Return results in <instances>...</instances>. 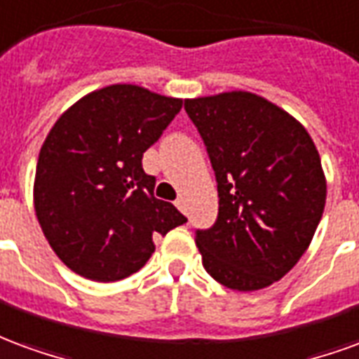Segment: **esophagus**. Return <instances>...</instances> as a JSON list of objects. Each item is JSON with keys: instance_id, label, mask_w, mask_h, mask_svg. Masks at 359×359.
<instances>
[{"instance_id": "1", "label": "esophagus", "mask_w": 359, "mask_h": 359, "mask_svg": "<svg viewBox=\"0 0 359 359\" xmlns=\"http://www.w3.org/2000/svg\"><path fill=\"white\" fill-rule=\"evenodd\" d=\"M176 206H177V208H180V210H182V212H187V205H185V198H182V197L177 198V201H176Z\"/></svg>"}]
</instances>
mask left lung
I'll return each instance as SVG.
<instances>
[{
  "label": "left lung",
  "instance_id": "obj_1",
  "mask_svg": "<svg viewBox=\"0 0 359 359\" xmlns=\"http://www.w3.org/2000/svg\"><path fill=\"white\" fill-rule=\"evenodd\" d=\"M218 182V219L197 231L203 266L227 289L279 281L310 247L327 182L310 133L250 91L185 99Z\"/></svg>",
  "mask_w": 359,
  "mask_h": 359
}]
</instances>
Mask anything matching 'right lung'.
<instances>
[{
  "label": "right lung",
  "mask_w": 359,
  "mask_h": 359,
  "mask_svg": "<svg viewBox=\"0 0 359 359\" xmlns=\"http://www.w3.org/2000/svg\"><path fill=\"white\" fill-rule=\"evenodd\" d=\"M183 99L112 83L62 112L40 149L34 210L55 255L78 276L111 283L140 271L154 235L187 222L153 195L143 153L174 120Z\"/></svg>",
  "instance_id": "right-lung-1"
}]
</instances>
